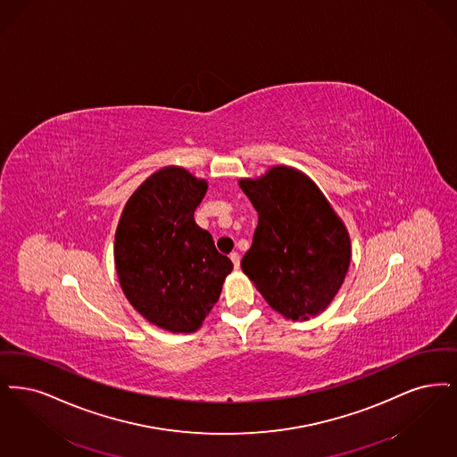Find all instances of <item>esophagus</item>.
<instances>
[{
    "label": "esophagus",
    "mask_w": 457,
    "mask_h": 457,
    "mask_svg": "<svg viewBox=\"0 0 457 457\" xmlns=\"http://www.w3.org/2000/svg\"><path fill=\"white\" fill-rule=\"evenodd\" d=\"M230 259H232V262H234V268L238 270V266H240V256H238V253H232Z\"/></svg>",
    "instance_id": "1"
}]
</instances>
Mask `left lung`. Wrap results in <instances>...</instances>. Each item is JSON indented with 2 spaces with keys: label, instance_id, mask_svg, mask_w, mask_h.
<instances>
[{
  "label": "left lung",
  "instance_id": "1",
  "mask_svg": "<svg viewBox=\"0 0 457 457\" xmlns=\"http://www.w3.org/2000/svg\"><path fill=\"white\" fill-rule=\"evenodd\" d=\"M238 186L258 212L242 271L281 316H318L337 295L350 266L345 223L318 186L292 167H271L259 179H240Z\"/></svg>",
  "mask_w": 457,
  "mask_h": 457
}]
</instances>
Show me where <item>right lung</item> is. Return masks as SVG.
<instances>
[{
	"label": "right lung",
	"mask_w": 457,
	"mask_h": 457,
	"mask_svg": "<svg viewBox=\"0 0 457 457\" xmlns=\"http://www.w3.org/2000/svg\"><path fill=\"white\" fill-rule=\"evenodd\" d=\"M208 182L169 165L146 179L120 213L114 261L120 288L148 322L195 333L219 302L232 261L195 221Z\"/></svg>",
	"instance_id": "add662e5"
}]
</instances>
